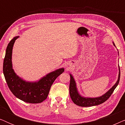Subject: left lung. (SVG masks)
<instances>
[{
  "label": "left lung",
  "instance_id": "left-lung-1",
  "mask_svg": "<svg viewBox=\"0 0 125 125\" xmlns=\"http://www.w3.org/2000/svg\"><path fill=\"white\" fill-rule=\"evenodd\" d=\"M113 45L115 47V44L113 42ZM119 55V53H118ZM119 69V74L118 77L117 82L115 84L109 89L108 91L106 92L103 95H101L100 97H86L82 96L78 92V89L77 88V84L75 81L74 77L70 73L69 75L71 76V80H70L69 84V93L70 96L72 100V101L76 104V105L82 107H89V106H93L98 105L105 102L110 95H112L113 92L118 86L119 83V79H120V69L118 66Z\"/></svg>",
  "mask_w": 125,
  "mask_h": 125
}]
</instances>
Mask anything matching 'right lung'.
Wrapping results in <instances>:
<instances>
[{"label":"right lung","mask_w":125,"mask_h":125,"mask_svg":"<svg viewBox=\"0 0 125 125\" xmlns=\"http://www.w3.org/2000/svg\"><path fill=\"white\" fill-rule=\"evenodd\" d=\"M18 36L14 37L8 44L3 62V74L8 86L13 94L27 103L37 104L47 98L51 87L54 80L64 71L61 68L48 73L36 81H28L17 75L12 62V49Z\"/></svg>","instance_id":"right-lung-1"}]
</instances>
